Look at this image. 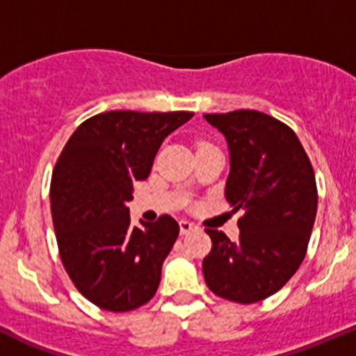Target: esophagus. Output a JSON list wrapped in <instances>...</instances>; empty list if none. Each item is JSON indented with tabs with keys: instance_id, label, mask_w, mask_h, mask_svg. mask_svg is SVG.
Wrapping results in <instances>:
<instances>
[{
	"instance_id": "esophagus-1",
	"label": "esophagus",
	"mask_w": 356,
	"mask_h": 356,
	"mask_svg": "<svg viewBox=\"0 0 356 356\" xmlns=\"http://www.w3.org/2000/svg\"><path fill=\"white\" fill-rule=\"evenodd\" d=\"M193 228H195V225H193V222L186 221V219H181V221H179V232H181V234L190 233Z\"/></svg>"
}]
</instances>
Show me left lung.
Wrapping results in <instances>:
<instances>
[{
	"mask_svg": "<svg viewBox=\"0 0 356 356\" xmlns=\"http://www.w3.org/2000/svg\"><path fill=\"white\" fill-rule=\"evenodd\" d=\"M229 151L225 197L240 236L205 229L212 248L202 262L209 289L236 303L280 291L305 259L317 214L315 175L291 128L254 109L204 115Z\"/></svg>",
	"mask_w": 356,
	"mask_h": 356,
	"instance_id": "obj_1",
	"label": "left lung"
}]
</instances>
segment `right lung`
<instances>
[{"instance_id":"add662e5","label":"right lung","mask_w":356,"mask_h":356,"mask_svg":"<svg viewBox=\"0 0 356 356\" xmlns=\"http://www.w3.org/2000/svg\"><path fill=\"white\" fill-rule=\"evenodd\" d=\"M192 116L101 113L80 124L60 154L51 179L60 257L76 289L101 309L128 312L156 295L179 226L171 216L131 226L127 204L164 138Z\"/></svg>"}]
</instances>
